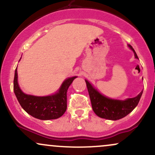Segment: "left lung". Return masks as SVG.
Returning <instances> with one entry per match:
<instances>
[{
	"label": "left lung",
	"mask_w": 155,
	"mask_h": 155,
	"mask_svg": "<svg viewBox=\"0 0 155 155\" xmlns=\"http://www.w3.org/2000/svg\"><path fill=\"white\" fill-rule=\"evenodd\" d=\"M128 47L133 51L135 58L138 59L133 48L128 44ZM93 111L101 118L110 120H117L129 114L136 107L141 97L143 90L136 97L126 100H117L106 97L94 87L87 80L85 79Z\"/></svg>",
	"instance_id": "8db88e82"
}]
</instances>
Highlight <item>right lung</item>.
Segmentation results:
<instances>
[{"mask_svg": "<svg viewBox=\"0 0 155 155\" xmlns=\"http://www.w3.org/2000/svg\"><path fill=\"white\" fill-rule=\"evenodd\" d=\"M17 68L14 79V92L19 104L27 113L41 120H55L63 116L67 109V91L77 76L68 78L54 94L47 96L28 95L22 91L18 84Z\"/></svg>", "mask_w": 155, "mask_h": 155, "instance_id": "1", "label": "right lung"}]
</instances>
